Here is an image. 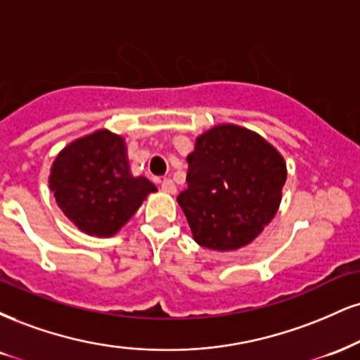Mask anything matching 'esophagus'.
Masks as SVG:
<instances>
[{
	"mask_svg": "<svg viewBox=\"0 0 360 360\" xmlns=\"http://www.w3.org/2000/svg\"><path fill=\"white\" fill-rule=\"evenodd\" d=\"M161 188L164 193L167 194H176V184L172 183V179H164L161 183Z\"/></svg>",
	"mask_w": 360,
	"mask_h": 360,
	"instance_id": "34e87169",
	"label": "esophagus"
}]
</instances>
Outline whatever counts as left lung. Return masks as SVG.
Here are the masks:
<instances>
[{
	"instance_id": "1",
	"label": "left lung",
	"mask_w": 360,
	"mask_h": 360,
	"mask_svg": "<svg viewBox=\"0 0 360 360\" xmlns=\"http://www.w3.org/2000/svg\"><path fill=\"white\" fill-rule=\"evenodd\" d=\"M188 162V189L177 202L196 243L210 250H238L274 219L287 166L258 134L218 125L196 139Z\"/></svg>"
}]
</instances>
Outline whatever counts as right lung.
Instances as JSON below:
<instances>
[{
  "mask_svg": "<svg viewBox=\"0 0 360 360\" xmlns=\"http://www.w3.org/2000/svg\"><path fill=\"white\" fill-rule=\"evenodd\" d=\"M50 189L60 210L86 235L112 236L155 186L132 176L124 139L97 131L67 146L55 159Z\"/></svg>",
  "mask_w": 360,
  "mask_h": 360,
  "instance_id": "add662e5",
  "label": "right lung"
}]
</instances>
